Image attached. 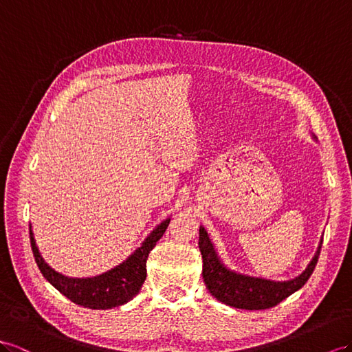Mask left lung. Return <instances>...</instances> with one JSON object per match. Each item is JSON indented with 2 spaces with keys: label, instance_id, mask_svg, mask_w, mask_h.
I'll use <instances>...</instances> for the list:
<instances>
[{
  "label": "left lung",
  "instance_id": "1",
  "mask_svg": "<svg viewBox=\"0 0 352 352\" xmlns=\"http://www.w3.org/2000/svg\"><path fill=\"white\" fill-rule=\"evenodd\" d=\"M321 244L322 241L320 242L317 253L312 257L309 265L299 276L290 279V281L276 283L270 281V279L241 275L228 269L219 258L208 233L201 226L199 250L204 262V283L215 299L224 305L248 311L269 309L306 284L318 262Z\"/></svg>",
  "mask_w": 352,
  "mask_h": 352
}]
</instances>
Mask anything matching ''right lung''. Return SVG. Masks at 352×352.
Instances as JSON below:
<instances>
[{"mask_svg": "<svg viewBox=\"0 0 352 352\" xmlns=\"http://www.w3.org/2000/svg\"><path fill=\"white\" fill-rule=\"evenodd\" d=\"M169 220L170 219L162 221L142 242V245L135 250V253L123 263L102 275L92 278H68L53 270L41 257L37 245H35L34 233L30 228L31 248L43 276L71 302L89 309H111L132 300L140 293L147 276L146 263L148 253L155 248L156 242L164 236Z\"/></svg>", "mask_w": 352, "mask_h": 352, "instance_id": "add662e5", "label": "right lung"}]
</instances>
